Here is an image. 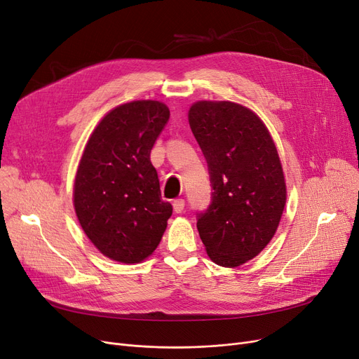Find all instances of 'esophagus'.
Here are the masks:
<instances>
[{
	"mask_svg": "<svg viewBox=\"0 0 359 359\" xmlns=\"http://www.w3.org/2000/svg\"><path fill=\"white\" fill-rule=\"evenodd\" d=\"M173 208H175V212H177V214L183 212V210H184V199H182V198L175 199V202H173Z\"/></svg>",
	"mask_w": 359,
	"mask_h": 359,
	"instance_id": "1",
	"label": "esophagus"
}]
</instances>
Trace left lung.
<instances>
[{"mask_svg": "<svg viewBox=\"0 0 359 359\" xmlns=\"http://www.w3.org/2000/svg\"><path fill=\"white\" fill-rule=\"evenodd\" d=\"M189 125L208 164L211 203L196 215L217 265L236 268L272 240L287 201L284 173L266 126L231 102H198Z\"/></svg>", "mask_w": 359, "mask_h": 359, "instance_id": "obj_1", "label": "left lung"}]
</instances>
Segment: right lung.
<instances>
[{"mask_svg":"<svg viewBox=\"0 0 359 359\" xmlns=\"http://www.w3.org/2000/svg\"><path fill=\"white\" fill-rule=\"evenodd\" d=\"M170 118L165 104L138 100L109 111L91 134L74 183V206L104 256L138 263L156 250L173 206L161 199L149 154Z\"/></svg>","mask_w":359,"mask_h":359,"instance_id":"obj_1","label":"right lung"}]
</instances>
